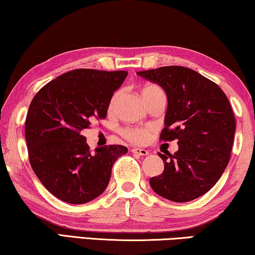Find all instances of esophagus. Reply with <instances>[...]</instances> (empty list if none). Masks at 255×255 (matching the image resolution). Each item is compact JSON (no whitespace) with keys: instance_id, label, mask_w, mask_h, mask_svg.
<instances>
[{"instance_id":"1","label":"esophagus","mask_w":255,"mask_h":255,"mask_svg":"<svg viewBox=\"0 0 255 255\" xmlns=\"http://www.w3.org/2000/svg\"><path fill=\"white\" fill-rule=\"evenodd\" d=\"M131 152L133 154L141 155V156H146V155H148V150L143 149V148H132Z\"/></svg>"}]
</instances>
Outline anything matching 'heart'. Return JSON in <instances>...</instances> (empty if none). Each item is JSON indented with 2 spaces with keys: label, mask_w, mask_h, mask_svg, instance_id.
<instances>
[{
  "label": "heart",
  "mask_w": 255,
  "mask_h": 255,
  "mask_svg": "<svg viewBox=\"0 0 255 255\" xmlns=\"http://www.w3.org/2000/svg\"><path fill=\"white\" fill-rule=\"evenodd\" d=\"M157 92H162V90L157 86V85L155 84L146 85L141 91L143 100L147 101L153 94L157 93ZM119 97H120V92H116V93H114L112 99H110V103H109L110 110L114 109L117 100H119ZM150 133H152V130L146 128H124L123 132H122V134H123L125 139H128V141L133 143H138V145H141V143H145L148 141Z\"/></svg>",
  "instance_id": "heart-1"
}]
</instances>
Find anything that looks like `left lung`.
Segmentation results:
<instances>
[{"mask_svg": "<svg viewBox=\"0 0 255 255\" xmlns=\"http://www.w3.org/2000/svg\"><path fill=\"white\" fill-rule=\"evenodd\" d=\"M136 75L164 90L168 108L160 140L178 143L176 153H158L164 170L149 179L150 186L168 200H194L215 185L230 160L236 131L230 102L219 85L184 66Z\"/></svg>", "mask_w": 255, "mask_h": 255, "instance_id": "left-lung-1", "label": "left lung"}]
</instances>
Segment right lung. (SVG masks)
Wrapping results in <instances>:
<instances>
[{
  "label": "right lung",
  "instance_id": "add662e5",
  "mask_svg": "<svg viewBox=\"0 0 255 255\" xmlns=\"http://www.w3.org/2000/svg\"><path fill=\"white\" fill-rule=\"evenodd\" d=\"M127 71L76 69L46 84L29 105L25 123L29 163L51 194L82 205L99 197L112 168L128 148L106 145L91 153L82 135L94 120L107 117L114 92Z\"/></svg>",
  "mask_w": 255,
  "mask_h": 255
}]
</instances>
